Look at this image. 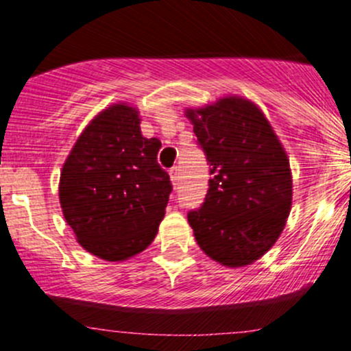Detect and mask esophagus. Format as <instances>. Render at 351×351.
I'll return each mask as SVG.
<instances>
[{"label": "esophagus", "mask_w": 351, "mask_h": 351, "mask_svg": "<svg viewBox=\"0 0 351 351\" xmlns=\"http://www.w3.org/2000/svg\"><path fill=\"white\" fill-rule=\"evenodd\" d=\"M170 176H171V181H173V186L178 188L180 180H181V176H180V168H178V167H173L171 170H170Z\"/></svg>", "instance_id": "34e87169"}]
</instances>
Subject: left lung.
Wrapping results in <instances>:
<instances>
[{
  "label": "left lung",
  "mask_w": 351,
  "mask_h": 351,
  "mask_svg": "<svg viewBox=\"0 0 351 351\" xmlns=\"http://www.w3.org/2000/svg\"><path fill=\"white\" fill-rule=\"evenodd\" d=\"M186 115L211 175L203 204L188 213L189 226L211 259L229 267L251 264L272 247L291 213L287 155L245 99H221Z\"/></svg>",
  "instance_id": "left-lung-1"
}]
</instances>
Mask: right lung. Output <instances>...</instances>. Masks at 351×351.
<instances>
[{"mask_svg":"<svg viewBox=\"0 0 351 351\" xmlns=\"http://www.w3.org/2000/svg\"><path fill=\"white\" fill-rule=\"evenodd\" d=\"M158 138H145L138 112L108 107L87 125L64 163L59 199L79 244L123 261L155 239L173 191L160 167Z\"/></svg>","mask_w":351,"mask_h":351,"instance_id":"obj_1","label":"right lung"}]
</instances>
